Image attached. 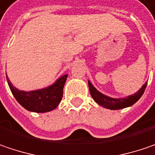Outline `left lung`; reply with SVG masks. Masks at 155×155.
<instances>
[{"label":"left lung","instance_id":"8db88e82","mask_svg":"<svg viewBox=\"0 0 155 155\" xmlns=\"http://www.w3.org/2000/svg\"><path fill=\"white\" fill-rule=\"evenodd\" d=\"M147 82H146L142 85V87L137 92L127 96L126 97H120V98H114L104 95L98 91L90 81H88V85H89L90 93L91 95L92 98L95 100V102L97 103L99 105L103 106L104 108H107L110 110H120L126 107H129L140 98V97L143 95L144 91L147 87Z\"/></svg>","mask_w":155,"mask_h":155}]
</instances>
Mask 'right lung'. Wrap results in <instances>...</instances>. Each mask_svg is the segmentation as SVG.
<instances>
[{"label": "right lung", "instance_id": "right-lung-1", "mask_svg": "<svg viewBox=\"0 0 155 155\" xmlns=\"http://www.w3.org/2000/svg\"><path fill=\"white\" fill-rule=\"evenodd\" d=\"M68 74L61 76L54 84L43 89L24 91L15 88L7 76L12 94L22 107L29 112H47L57 108L63 97L64 86Z\"/></svg>", "mask_w": 155, "mask_h": 155}]
</instances>
